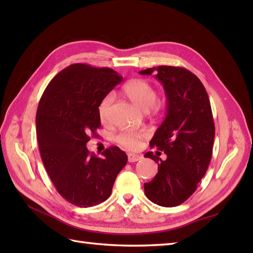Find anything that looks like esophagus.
<instances>
[{
  "label": "esophagus",
  "mask_w": 253,
  "mask_h": 253,
  "mask_svg": "<svg viewBox=\"0 0 253 253\" xmlns=\"http://www.w3.org/2000/svg\"><path fill=\"white\" fill-rule=\"evenodd\" d=\"M141 159H142V157H141V155H139V154H133V153L128 154V162H129V163L137 162V161H140Z\"/></svg>",
  "instance_id": "esophagus-1"
}]
</instances>
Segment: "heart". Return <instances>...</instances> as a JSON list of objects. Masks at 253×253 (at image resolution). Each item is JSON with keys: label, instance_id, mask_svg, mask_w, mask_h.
I'll use <instances>...</instances> for the list:
<instances>
[{"label": "heart", "instance_id": "obj_1", "mask_svg": "<svg viewBox=\"0 0 253 253\" xmlns=\"http://www.w3.org/2000/svg\"><path fill=\"white\" fill-rule=\"evenodd\" d=\"M124 93L133 104H136L143 111H148L152 106H157V104H155V101L158 98L157 91H155L151 84L144 79H132L130 82H128L124 87ZM112 102V94H107L100 102L98 113L102 122L106 121ZM144 136H146V133L142 131L125 130L118 133L116 140L127 149H137L140 147L141 140Z\"/></svg>", "mask_w": 253, "mask_h": 253}]
</instances>
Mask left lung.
<instances>
[{
  "label": "left lung",
  "mask_w": 253,
  "mask_h": 253,
  "mask_svg": "<svg viewBox=\"0 0 253 253\" xmlns=\"http://www.w3.org/2000/svg\"><path fill=\"white\" fill-rule=\"evenodd\" d=\"M140 74H155L168 99L165 120L150 141V147L168 157L161 160L158 151L144 154L158 163V173L144 184V193L161 207H176L196 191L212 159L215 126L211 104L200 79L186 68L158 66Z\"/></svg>",
  "instance_id": "8db88e82"
}]
</instances>
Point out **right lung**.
<instances>
[{
    "instance_id": "1",
    "label": "right lung",
    "mask_w": 253,
    "mask_h": 253,
    "mask_svg": "<svg viewBox=\"0 0 253 253\" xmlns=\"http://www.w3.org/2000/svg\"><path fill=\"white\" fill-rule=\"evenodd\" d=\"M123 77L107 67L73 64L47 84L38 105L37 139L42 162L57 192L69 203L89 208L111 196L127 155L111 147L102 157L85 144L101 126L98 107Z\"/></svg>"
}]
</instances>
